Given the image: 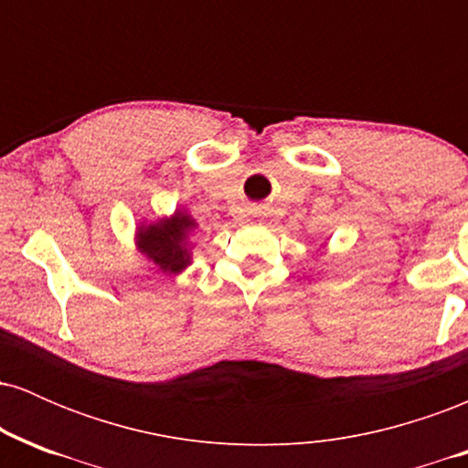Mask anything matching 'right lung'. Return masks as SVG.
I'll list each match as a JSON object with an SVG mask.
<instances>
[{"label":"right lung","instance_id":"right-lung-1","mask_svg":"<svg viewBox=\"0 0 468 468\" xmlns=\"http://www.w3.org/2000/svg\"><path fill=\"white\" fill-rule=\"evenodd\" d=\"M196 227L197 222L186 208H176L171 218H160L136 229L138 252L165 275H180L191 266L193 246L189 238Z\"/></svg>","mask_w":468,"mask_h":468}]
</instances>
